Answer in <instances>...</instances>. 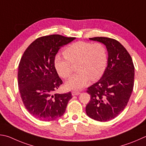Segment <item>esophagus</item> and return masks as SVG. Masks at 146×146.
<instances>
[{
  "instance_id": "1",
  "label": "esophagus",
  "mask_w": 146,
  "mask_h": 146,
  "mask_svg": "<svg viewBox=\"0 0 146 146\" xmlns=\"http://www.w3.org/2000/svg\"><path fill=\"white\" fill-rule=\"evenodd\" d=\"M71 94H72L73 96H75V95H78L80 94V91H73L71 92Z\"/></svg>"
}]
</instances>
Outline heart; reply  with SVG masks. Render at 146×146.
I'll use <instances>...</instances> for the list:
<instances>
[{"label": "heart", "instance_id": "b5f03b06", "mask_svg": "<svg viewBox=\"0 0 146 146\" xmlns=\"http://www.w3.org/2000/svg\"><path fill=\"white\" fill-rule=\"evenodd\" d=\"M64 55L58 54L54 59L55 68L61 77L68 78L72 73V64L77 62L78 73L71 76L66 83L69 89H80L91 78L92 80L98 79L107 64V49L101 43L75 42L66 48Z\"/></svg>", "mask_w": 146, "mask_h": 146}]
</instances>
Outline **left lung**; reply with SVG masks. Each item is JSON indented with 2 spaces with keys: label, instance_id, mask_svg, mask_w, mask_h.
<instances>
[{
  "label": "left lung",
  "instance_id": "8db88e82",
  "mask_svg": "<svg viewBox=\"0 0 146 146\" xmlns=\"http://www.w3.org/2000/svg\"><path fill=\"white\" fill-rule=\"evenodd\" d=\"M107 47L108 65L99 81L87 88L91 100L86 108L89 117L106 122L123 112L134 86L135 68L126 49L117 40L106 37L89 38Z\"/></svg>",
  "mask_w": 146,
  "mask_h": 146
}]
</instances>
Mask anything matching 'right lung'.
Returning <instances> with one entry per match:
<instances>
[{
  "instance_id": "add662e5",
  "label": "right lung",
  "mask_w": 146,
  "mask_h": 146,
  "mask_svg": "<svg viewBox=\"0 0 146 146\" xmlns=\"http://www.w3.org/2000/svg\"><path fill=\"white\" fill-rule=\"evenodd\" d=\"M75 38L59 34L34 41L23 53L18 66V84L26 109L36 119L50 121L64 114L71 92L54 94L62 81L54 66L55 55Z\"/></svg>"
}]
</instances>
